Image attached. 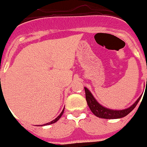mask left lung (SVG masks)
I'll return each instance as SVG.
<instances>
[{
  "label": "left lung",
  "mask_w": 147,
  "mask_h": 147,
  "mask_svg": "<svg viewBox=\"0 0 147 147\" xmlns=\"http://www.w3.org/2000/svg\"><path fill=\"white\" fill-rule=\"evenodd\" d=\"M85 90L87 103H88L90 109L91 110V112L96 116H97L98 118H102V119H115L124 117L127 115H128L136 107V105H138V103L140 98L141 97L140 96L139 98H138L137 101L131 107H129V108L121 110H114L107 109L106 107H104L99 103H98L96 100L95 99V98L93 96L92 93L89 91V90L88 88H85Z\"/></svg>",
  "instance_id": "obj_1"
}]
</instances>
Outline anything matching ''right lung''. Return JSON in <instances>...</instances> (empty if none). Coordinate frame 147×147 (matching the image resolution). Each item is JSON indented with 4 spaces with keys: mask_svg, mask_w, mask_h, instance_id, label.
Here are the masks:
<instances>
[{
    "mask_svg": "<svg viewBox=\"0 0 147 147\" xmlns=\"http://www.w3.org/2000/svg\"><path fill=\"white\" fill-rule=\"evenodd\" d=\"M63 112H64V109H63V110H62V113H60V115H59V116H58V117H57V118H56L55 119H54V120L51 121V122H49V123H47V124H44V125H49V124H54V123H55V122H57V121L59 120V119H60V118H61V116H62V114H63Z\"/></svg>",
    "mask_w": 147,
    "mask_h": 147,
    "instance_id": "add662e5",
    "label": "right lung"
}]
</instances>
